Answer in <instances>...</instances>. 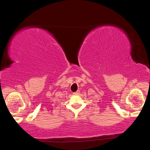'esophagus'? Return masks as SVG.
Segmentation results:
<instances>
[{"label":"esophagus","instance_id":"1","mask_svg":"<svg viewBox=\"0 0 150 150\" xmlns=\"http://www.w3.org/2000/svg\"><path fill=\"white\" fill-rule=\"evenodd\" d=\"M79 93H80L79 91H77L76 92H74V93L73 94H74V96H76V95H79Z\"/></svg>","mask_w":150,"mask_h":150}]
</instances>
